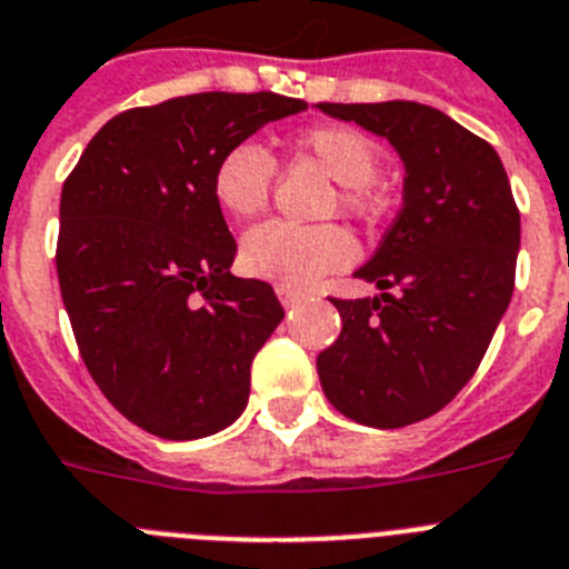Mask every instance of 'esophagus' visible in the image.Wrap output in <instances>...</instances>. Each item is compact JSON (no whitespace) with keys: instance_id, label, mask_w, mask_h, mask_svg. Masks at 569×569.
Segmentation results:
<instances>
[{"instance_id":"obj_1","label":"esophagus","mask_w":569,"mask_h":569,"mask_svg":"<svg viewBox=\"0 0 569 569\" xmlns=\"http://www.w3.org/2000/svg\"><path fill=\"white\" fill-rule=\"evenodd\" d=\"M277 298H280V303L289 309V307H295V303H300V300H303V295H300L298 289H292V286L277 283Z\"/></svg>"}]
</instances>
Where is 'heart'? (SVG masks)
I'll list each match as a JSON object with an SVG mask.
<instances>
[{
  "mask_svg": "<svg viewBox=\"0 0 569 569\" xmlns=\"http://www.w3.org/2000/svg\"><path fill=\"white\" fill-rule=\"evenodd\" d=\"M300 152L327 170L341 184L336 208L356 219L376 211V179L381 173V152L370 136L356 127H315L298 141ZM274 159L254 141L242 138L222 150L213 164L211 190L217 204L237 219L257 217L269 204ZM356 260V242L341 226H289L262 222L242 237L240 262L248 274L274 280L280 286L307 289L329 271L347 269Z\"/></svg>",
  "mask_w": 569,
  "mask_h": 569,
  "instance_id": "1",
  "label": "heart"
}]
</instances>
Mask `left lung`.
Here are the masks:
<instances>
[{
  "label": "left lung",
  "instance_id": "1",
  "mask_svg": "<svg viewBox=\"0 0 569 569\" xmlns=\"http://www.w3.org/2000/svg\"><path fill=\"white\" fill-rule=\"evenodd\" d=\"M388 138L402 211L356 277L376 298H332L341 336L318 356L327 399L370 428H405L460 393L515 289L520 213L495 147L413 100L318 103Z\"/></svg>",
  "mask_w": 569,
  "mask_h": 569
}]
</instances>
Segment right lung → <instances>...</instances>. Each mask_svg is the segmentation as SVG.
I'll return each instance as SVG.
<instances>
[{
	"mask_svg": "<svg viewBox=\"0 0 569 569\" xmlns=\"http://www.w3.org/2000/svg\"><path fill=\"white\" fill-rule=\"evenodd\" d=\"M303 109L274 92L127 109L66 179L57 277L74 341L109 402L156 437H211L246 410L283 307L269 283L231 274L211 176L226 147Z\"/></svg>",
	"mask_w": 569,
	"mask_h": 569,
	"instance_id": "add662e5",
	"label": "right lung"
}]
</instances>
